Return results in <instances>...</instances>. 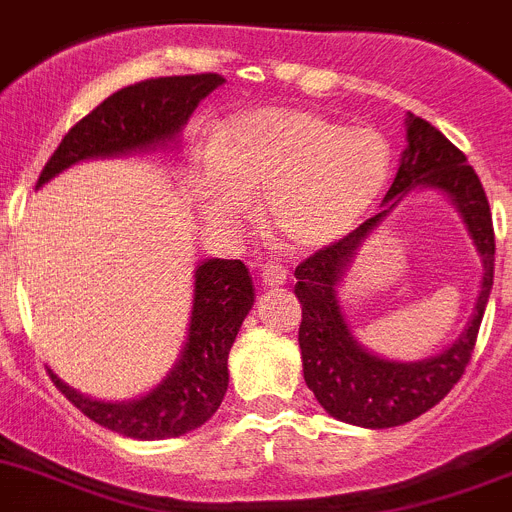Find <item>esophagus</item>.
Segmentation results:
<instances>
[{
    "label": "esophagus",
    "mask_w": 512,
    "mask_h": 512,
    "mask_svg": "<svg viewBox=\"0 0 512 512\" xmlns=\"http://www.w3.org/2000/svg\"><path fill=\"white\" fill-rule=\"evenodd\" d=\"M289 271L279 264H264L261 266V279H264L266 287H279V284H287Z\"/></svg>",
    "instance_id": "34e87169"
}]
</instances>
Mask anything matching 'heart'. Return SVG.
Here are the masks:
<instances>
[{
	"instance_id": "b5f03b06",
	"label": "heart",
	"mask_w": 512,
	"mask_h": 512,
	"mask_svg": "<svg viewBox=\"0 0 512 512\" xmlns=\"http://www.w3.org/2000/svg\"><path fill=\"white\" fill-rule=\"evenodd\" d=\"M391 175L381 131L345 126L304 109H261L220 131L198 177V203L210 225L236 231L264 198L269 223L297 251H317L365 215Z\"/></svg>"
}]
</instances>
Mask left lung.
Returning <instances> with one entry per match:
<instances>
[{
  "instance_id": "8db88e82",
  "label": "left lung",
  "mask_w": 512,
  "mask_h": 512,
  "mask_svg": "<svg viewBox=\"0 0 512 512\" xmlns=\"http://www.w3.org/2000/svg\"><path fill=\"white\" fill-rule=\"evenodd\" d=\"M406 142L409 144L401 154L396 180L383 200L386 208L345 238L312 253L294 271V294L302 302L299 348L304 381L327 414L365 429L406 424L437 406L452 391L475 350L495 274L490 203L467 157L437 126L411 111L406 114ZM414 186L442 189L458 205L483 256V281L476 314L459 341L434 359L396 364L368 354L354 340L341 317L336 287L364 238Z\"/></svg>"
}]
</instances>
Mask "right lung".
<instances>
[{
  "mask_svg": "<svg viewBox=\"0 0 512 512\" xmlns=\"http://www.w3.org/2000/svg\"><path fill=\"white\" fill-rule=\"evenodd\" d=\"M218 73L167 75L134 83L109 96L68 131L40 172L37 187L96 157L144 152L180 137L198 103L223 83ZM253 307V281L243 261L208 259L195 269L187 342L175 368L134 401H96L48 370L55 388L96 424L131 439L182 437L218 411L228 391V353Z\"/></svg>",
  "mask_w": 512,
  "mask_h": 512,
  "instance_id": "1",
  "label": "right lung"
}]
</instances>
